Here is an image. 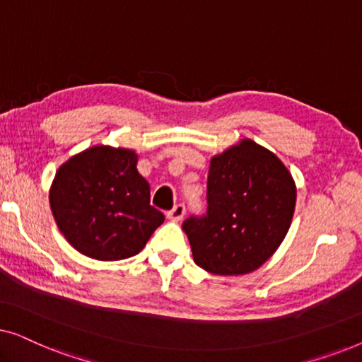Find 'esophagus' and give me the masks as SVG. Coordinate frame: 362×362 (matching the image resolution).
<instances>
[{
    "mask_svg": "<svg viewBox=\"0 0 362 362\" xmlns=\"http://www.w3.org/2000/svg\"><path fill=\"white\" fill-rule=\"evenodd\" d=\"M185 212H186V207H185V206H182V204H176L170 212H168L166 217H168V219H170V221L180 222V221L182 219V217H185Z\"/></svg>",
    "mask_w": 362,
    "mask_h": 362,
    "instance_id": "34e87169",
    "label": "esophagus"
}]
</instances>
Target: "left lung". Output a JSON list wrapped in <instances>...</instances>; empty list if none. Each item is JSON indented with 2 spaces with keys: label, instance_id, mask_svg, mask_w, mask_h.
<instances>
[{
  "label": "left lung",
  "instance_id": "8db88e82",
  "mask_svg": "<svg viewBox=\"0 0 362 362\" xmlns=\"http://www.w3.org/2000/svg\"><path fill=\"white\" fill-rule=\"evenodd\" d=\"M296 187L267 148L242 140L211 160L207 211L182 222L196 265L216 275H244L279 249L295 212Z\"/></svg>",
  "mask_w": 362,
  "mask_h": 362
}]
</instances>
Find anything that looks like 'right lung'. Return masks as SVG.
<instances>
[{
    "mask_svg": "<svg viewBox=\"0 0 362 362\" xmlns=\"http://www.w3.org/2000/svg\"><path fill=\"white\" fill-rule=\"evenodd\" d=\"M125 148L92 146L64 163L49 201L69 244L95 260H122L146 245L165 216L150 204V185Z\"/></svg>",
    "mask_w": 362,
    "mask_h": 362,
    "instance_id": "add662e5",
    "label": "right lung"
}]
</instances>
